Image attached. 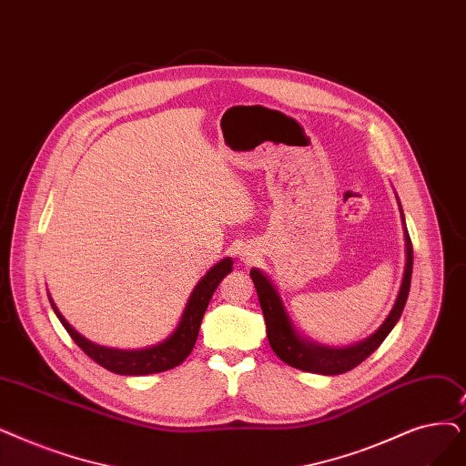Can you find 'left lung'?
Wrapping results in <instances>:
<instances>
[{
    "label": "left lung",
    "mask_w": 466,
    "mask_h": 466,
    "mask_svg": "<svg viewBox=\"0 0 466 466\" xmlns=\"http://www.w3.org/2000/svg\"><path fill=\"white\" fill-rule=\"evenodd\" d=\"M401 209V208H400ZM403 218V213H401ZM406 225V220H403ZM406 230V270H403V279H401V288L398 293V299L394 302V309L390 310L387 321L382 323L379 331H375L370 339L358 342L354 347L349 349H329V347H319L312 345V342H307L305 339H300L297 331L293 329L289 316L283 309V302L270 283V279L253 268L251 279L255 283V289L258 295V302L262 314H265V323H267V335L272 350L276 356L286 361L288 366L309 371V373H319V375H340L354 370L356 366L370 358L379 347L380 342L387 339V335L392 331L396 326V321L400 319L403 307H406V300L410 295L411 288V272H413V246H411V238L408 228Z\"/></svg>",
    "instance_id": "left-lung-1"
}]
</instances>
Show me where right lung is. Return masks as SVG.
Instances as JSON below:
<instances>
[{"mask_svg": "<svg viewBox=\"0 0 466 466\" xmlns=\"http://www.w3.org/2000/svg\"><path fill=\"white\" fill-rule=\"evenodd\" d=\"M228 272H232L230 258H222L220 262H217V265L199 279L196 289L192 291L177 331L167 340L161 342V345L145 349V350H114V349L95 345V342L79 335L70 326V323L65 319V316L60 314L58 309L55 307L51 297L49 300L56 318L60 319V323H63L68 335L74 339L76 345L82 349L93 361H96L98 366H103L105 370L117 375H150V373H161V371L173 370L178 366V363H183L188 358V354L196 345L201 318H204L209 300L220 279Z\"/></svg>", "mask_w": 466, "mask_h": 466, "instance_id": "1", "label": "right lung"}]
</instances>
